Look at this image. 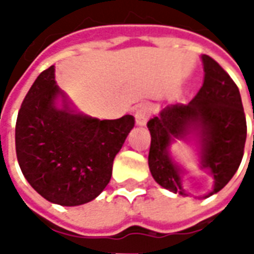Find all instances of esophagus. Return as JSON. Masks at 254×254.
<instances>
[{
  "label": "esophagus",
  "instance_id": "1",
  "mask_svg": "<svg viewBox=\"0 0 254 254\" xmlns=\"http://www.w3.org/2000/svg\"><path fill=\"white\" fill-rule=\"evenodd\" d=\"M151 113H152V107L148 105V103H143V105L138 106L137 111H136V122L137 125H145L148 118L151 117Z\"/></svg>",
  "mask_w": 254,
  "mask_h": 254
}]
</instances>
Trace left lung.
<instances>
[{
  "label": "left lung",
  "mask_w": 254,
  "mask_h": 254,
  "mask_svg": "<svg viewBox=\"0 0 254 254\" xmlns=\"http://www.w3.org/2000/svg\"><path fill=\"white\" fill-rule=\"evenodd\" d=\"M204 83L189 103L166 106L147 127L151 133L148 166L160 187L187 194L182 189L180 169L169 156L173 138L196 132L201 140V169H208L218 193L238 170L246 141V118L240 89L213 58L202 56ZM254 120V113H253ZM254 141V136H253ZM254 144V143H253Z\"/></svg>",
  "instance_id": "obj_1"
}]
</instances>
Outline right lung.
<instances>
[{
	"label": "right lung",
	"instance_id": "obj_1",
	"mask_svg": "<svg viewBox=\"0 0 254 254\" xmlns=\"http://www.w3.org/2000/svg\"><path fill=\"white\" fill-rule=\"evenodd\" d=\"M58 94L65 102L63 111L54 105ZM133 127L132 116L100 121L72 113L50 66L38 76L17 114V162L31 187L50 202L85 204L110 182L114 158Z\"/></svg>",
	"mask_w": 254,
	"mask_h": 254
}]
</instances>
